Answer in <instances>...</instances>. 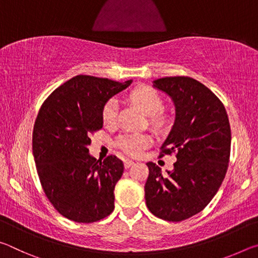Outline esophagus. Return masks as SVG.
<instances>
[{"label":"esophagus","mask_w":258,"mask_h":258,"mask_svg":"<svg viewBox=\"0 0 258 258\" xmlns=\"http://www.w3.org/2000/svg\"><path fill=\"white\" fill-rule=\"evenodd\" d=\"M134 164V161L133 160H131V159H125L124 160V166H125V168H128V167H131V166H132Z\"/></svg>","instance_id":"obj_1"}]
</instances>
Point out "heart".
<instances>
[{"label":"heart","mask_w":258,"mask_h":258,"mask_svg":"<svg viewBox=\"0 0 258 258\" xmlns=\"http://www.w3.org/2000/svg\"><path fill=\"white\" fill-rule=\"evenodd\" d=\"M131 99L134 103L145 111L147 115H150L149 121L152 127L157 131H165L168 127V117L160 112L164 108V101L160 94L151 86L142 85L138 86L131 92ZM117 113H118V103L115 99H109L103 104L101 117L106 126H112L116 124ZM152 142L151 138L145 133H125L117 138L115 145L120 150L127 155L139 156L143 149L150 146Z\"/></svg>","instance_id":"heart-1"}]
</instances>
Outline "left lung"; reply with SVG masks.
Segmentation results:
<instances>
[{
  "label": "left lung",
  "instance_id": "left-lung-1",
  "mask_svg": "<svg viewBox=\"0 0 258 258\" xmlns=\"http://www.w3.org/2000/svg\"><path fill=\"white\" fill-rule=\"evenodd\" d=\"M154 83L173 99L176 110L159 157L175 154L177 160L167 174L147 163L146 204L161 220L181 222L202 212L224 180L231 152L229 117L221 100L194 78L164 77Z\"/></svg>",
  "mask_w": 258,
  "mask_h": 258
}]
</instances>
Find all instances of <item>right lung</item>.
<instances>
[{"label": "right lung", "mask_w": 258, "mask_h": 258, "mask_svg": "<svg viewBox=\"0 0 258 258\" xmlns=\"http://www.w3.org/2000/svg\"><path fill=\"white\" fill-rule=\"evenodd\" d=\"M131 83L78 75L56 87L38 110L33 130L38 178L52 206L68 220L93 223L115 208L123 161L116 156L97 160L86 147L102 128L103 104Z\"/></svg>", "instance_id": "obj_1"}]
</instances>
